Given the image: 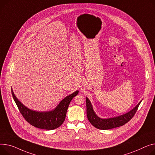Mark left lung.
<instances>
[{
  "mask_svg": "<svg viewBox=\"0 0 155 155\" xmlns=\"http://www.w3.org/2000/svg\"><path fill=\"white\" fill-rule=\"evenodd\" d=\"M141 102V101H140L135 108L128 113H126V114L115 118L101 119L95 114V113L93 110V107L90 100L88 99V98H86L87 116L91 124L98 129L109 130L117 128L126 124L134 117L138 110Z\"/></svg>",
  "mask_w": 155,
  "mask_h": 155,
  "instance_id": "1",
  "label": "left lung"
}]
</instances>
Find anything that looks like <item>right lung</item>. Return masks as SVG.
I'll use <instances>...</instances> for the list:
<instances>
[{
	"mask_svg": "<svg viewBox=\"0 0 155 155\" xmlns=\"http://www.w3.org/2000/svg\"><path fill=\"white\" fill-rule=\"evenodd\" d=\"M12 90V95L15 104L23 117L31 125L44 130H54L59 127L65 121L67 111L71 100L78 95V91L66 97L60 101L53 111L38 112L31 110L20 102Z\"/></svg>",
	"mask_w": 155,
	"mask_h": 155,
	"instance_id": "obj_1",
	"label": "right lung"
}]
</instances>
